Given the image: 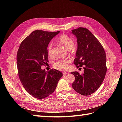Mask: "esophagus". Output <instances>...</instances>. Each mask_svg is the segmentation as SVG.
<instances>
[{"mask_svg":"<svg viewBox=\"0 0 122 122\" xmlns=\"http://www.w3.org/2000/svg\"><path fill=\"white\" fill-rule=\"evenodd\" d=\"M68 74V72H63V76H65V75H66V74Z\"/></svg>","mask_w":122,"mask_h":122,"instance_id":"1","label":"esophagus"}]
</instances>
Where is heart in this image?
Here are the masks:
<instances>
[{"label": "heart", "instance_id": "obj_1", "mask_svg": "<svg viewBox=\"0 0 122 122\" xmlns=\"http://www.w3.org/2000/svg\"><path fill=\"white\" fill-rule=\"evenodd\" d=\"M58 42L64 46L68 50H71L74 46V41L72 39L66 35H62L58 38ZM52 43H49L47 47V52L48 55L50 56L52 54ZM71 60L69 59L63 60H58L54 63V66L56 68L60 70H66L69 66V64L71 63Z\"/></svg>", "mask_w": 122, "mask_h": 122}]
</instances>
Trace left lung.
I'll return each mask as SVG.
<instances>
[{
  "label": "left lung",
  "instance_id": "obj_1",
  "mask_svg": "<svg viewBox=\"0 0 122 122\" xmlns=\"http://www.w3.org/2000/svg\"><path fill=\"white\" fill-rule=\"evenodd\" d=\"M77 39L76 58L74 63L77 68L84 65V73L72 72L76 77L72 87L82 95H90L95 92L105 78L107 68L104 48L95 36L84 28L72 30Z\"/></svg>",
  "mask_w": 122,
  "mask_h": 122
}]
</instances>
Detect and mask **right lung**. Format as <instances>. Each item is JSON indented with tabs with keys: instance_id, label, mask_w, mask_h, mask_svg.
Segmentation results:
<instances>
[{
	"instance_id": "right-lung-1",
	"label": "right lung",
	"mask_w": 122,
	"mask_h": 122,
	"mask_svg": "<svg viewBox=\"0 0 122 122\" xmlns=\"http://www.w3.org/2000/svg\"><path fill=\"white\" fill-rule=\"evenodd\" d=\"M59 32L35 30L22 41L18 49L17 63L20 80L27 92L35 98L41 99L51 94L63 76L56 69L46 72L41 68L48 62L49 42Z\"/></svg>"
}]
</instances>
